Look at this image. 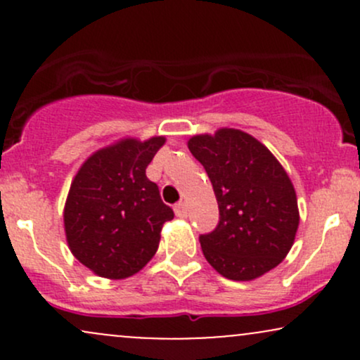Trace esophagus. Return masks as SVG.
Segmentation results:
<instances>
[{
	"label": "esophagus",
	"instance_id": "1",
	"mask_svg": "<svg viewBox=\"0 0 360 360\" xmlns=\"http://www.w3.org/2000/svg\"><path fill=\"white\" fill-rule=\"evenodd\" d=\"M174 213H176V217H179V218H184L186 214H188V210H186L184 201H179V203L174 205Z\"/></svg>",
	"mask_w": 360,
	"mask_h": 360
}]
</instances>
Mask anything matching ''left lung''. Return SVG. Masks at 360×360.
Wrapping results in <instances>:
<instances>
[{
	"label": "left lung",
	"mask_w": 360,
	"mask_h": 360,
	"mask_svg": "<svg viewBox=\"0 0 360 360\" xmlns=\"http://www.w3.org/2000/svg\"><path fill=\"white\" fill-rule=\"evenodd\" d=\"M189 150L213 184L220 221L201 250L223 278L252 281L283 262L300 225L288 172L257 139L235 128L194 135Z\"/></svg>",
	"instance_id": "left-lung-1"
}]
</instances>
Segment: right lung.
Returning a JSON list of instances; mask_svg holds the SVG:
<instances>
[{
    "mask_svg": "<svg viewBox=\"0 0 360 360\" xmlns=\"http://www.w3.org/2000/svg\"><path fill=\"white\" fill-rule=\"evenodd\" d=\"M164 137L122 139L84 160L64 206L69 249L82 266L108 279L137 274L154 257L162 225L174 212L162 203L146 169Z\"/></svg>",
    "mask_w": 360,
    "mask_h": 360,
    "instance_id": "1",
    "label": "right lung"
}]
</instances>
